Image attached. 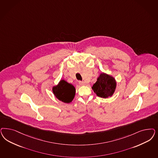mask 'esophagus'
Listing matches in <instances>:
<instances>
[{
	"label": "esophagus",
	"instance_id": "esophagus-1",
	"mask_svg": "<svg viewBox=\"0 0 158 158\" xmlns=\"http://www.w3.org/2000/svg\"><path fill=\"white\" fill-rule=\"evenodd\" d=\"M79 84H80V85H81V86H83V85H85L86 84H85L84 82L79 81Z\"/></svg>",
	"mask_w": 158,
	"mask_h": 158
}]
</instances>
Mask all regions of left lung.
Returning <instances> with one entry per match:
<instances>
[{
	"mask_svg": "<svg viewBox=\"0 0 158 158\" xmlns=\"http://www.w3.org/2000/svg\"><path fill=\"white\" fill-rule=\"evenodd\" d=\"M116 81L112 76L101 73L97 78L96 82L92 87L97 96L103 98L112 97L116 88Z\"/></svg>",
	"mask_w": 158,
	"mask_h": 158,
	"instance_id": "1",
	"label": "left lung"
}]
</instances>
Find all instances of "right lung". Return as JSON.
<instances>
[{
	"label": "right lung",
	"mask_w": 158,
	"mask_h": 158,
	"mask_svg": "<svg viewBox=\"0 0 158 158\" xmlns=\"http://www.w3.org/2000/svg\"><path fill=\"white\" fill-rule=\"evenodd\" d=\"M54 95L60 101L69 103L72 102L76 95V88L73 85L62 79L58 84L52 87Z\"/></svg>",
	"instance_id": "right-lung-1"
}]
</instances>
